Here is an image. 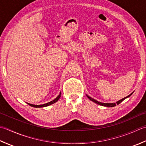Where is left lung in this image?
<instances>
[{
    "instance_id": "left-lung-1",
    "label": "left lung",
    "mask_w": 146,
    "mask_h": 146,
    "mask_svg": "<svg viewBox=\"0 0 146 146\" xmlns=\"http://www.w3.org/2000/svg\"><path fill=\"white\" fill-rule=\"evenodd\" d=\"M132 94H130L129 95V96H127V97H125V98H123V99H121V100H119L118 102H117V103H101V102H98V101H96V100H94L93 98H91L90 96H88V95H87V97H88L90 100H91L92 102L96 103V104H98V105H102V106H106V107H113V106H115L116 105H119V104H120L121 102H123V101L125 99V98H128V97H129Z\"/></svg>"
}]
</instances>
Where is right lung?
Segmentation results:
<instances>
[{
    "mask_svg": "<svg viewBox=\"0 0 146 146\" xmlns=\"http://www.w3.org/2000/svg\"><path fill=\"white\" fill-rule=\"evenodd\" d=\"M60 95H61V93H60V94H59L58 96L55 98V99H54L53 101H52V102H48V103H45V104H43V105H32V104H29V103H27L28 104V105H29V106H33V107H35V108H42V107H45V106H49V105H52V104L55 103V102H57V101L59 100V98H60Z\"/></svg>",
    "mask_w": 146,
    "mask_h": 146,
    "instance_id": "obj_1",
    "label": "right lung"
}]
</instances>
